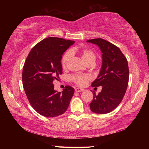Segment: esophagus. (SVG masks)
Here are the masks:
<instances>
[{"mask_svg": "<svg viewBox=\"0 0 149 149\" xmlns=\"http://www.w3.org/2000/svg\"><path fill=\"white\" fill-rule=\"evenodd\" d=\"M75 92H83L84 91V89L80 88H77L75 89Z\"/></svg>", "mask_w": 149, "mask_h": 149, "instance_id": "1", "label": "esophagus"}]
</instances>
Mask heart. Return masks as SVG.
<instances>
[{
  "mask_svg": "<svg viewBox=\"0 0 149 149\" xmlns=\"http://www.w3.org/2000/svg\"><path fill=\"white\" fill-rule=\"evenodd\" d=\"M72 52H79L81 54L83 60L88 63L90 62H95L96 60V54L92 49L85 48V47H76L72 49V51L69 50L66 51L61 58V65L65 68L71 59L72 57ZM91 77L88 75H72L70 76V80L76 83L77 85L83 86L91 80Z\"/></svg>",
  "mask_w": 149,
  "mask_h": 149,
  "instance_id": "heart-1",
  "label": "heart"
}]
</instances>
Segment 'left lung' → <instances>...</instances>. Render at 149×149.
I'll return each mask as SVG.
<instances>
[{"instance_id": "obj_1", "label": "left lung", "mask_w": 149, "mask_h": 149, "mask_svg": "<svg viewBox=\"0 0 149 149\" xmlns=\"http://www.w3.org/2000/svg\"><path fill=\"white\" fill-rule=\"evenodd\" d=\"M87 42L98 46L102 52V66L92 87L101 86V92L89 104L92 112L104 114L118 106L126 93L129 82V70L127 58L118 47L103 38H93Z\"/></svg>"}]
</instances>
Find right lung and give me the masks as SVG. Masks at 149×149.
Segmentation results:
<instances>
[{"label":"right lung","mask_w":149,"mask_h":149,"mask_svg":"<svg viewBox=\"0 0 149 149\" xmlns=\"http://www.w3.org/2000/svg\"><path fill=\"white\" fill-rule=\"evenodd\" d=\"M74 43L58 37L45 38L33 47L26 59L22 72L23 89L31 106L41 115L59 116L69 105L74 89L66 86L58 92L52 83L62 74L63 54Z\"/></svg>","instance_id":"add662e5"}]
</instances>
